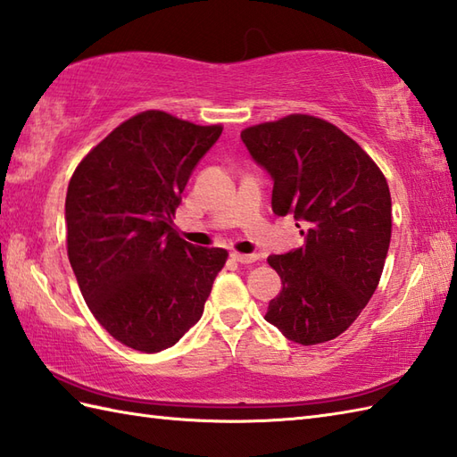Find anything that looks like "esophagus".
I'll return each instance as SVG.
<instances>
[{
	"label": "esophagus",
	"instance_id": "obj_1",
	"mask_svg": "<svg viewBox=\"0 0 457 457\" xmlns=\"http://www.w3.org/2000/svg\"><path fill=\"white\" fill-rule=\"evenodd\" d=\"M231 257H234V261H237V263H241V265H251V263H255V261L259 259V255H255V253H231Z\"/></svg>",
	"mask_w": 457,
	"mask_h": 457
}]
</instances>
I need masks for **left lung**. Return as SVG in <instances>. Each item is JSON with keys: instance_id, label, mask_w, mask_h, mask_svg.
Wrapping results in <instances>:
<instances>
[{"instance_id": "obj_1", "label": "left lung", "mask_w": 457, "mask_h": 457, "mask_svg": "<svg viewBox=\"0 0 457 457\" xmlns=\"http://www.w3.org/2000/svg\"><path fill=\"white\" fill-rule=\"evenodd\" d=\"M251 159L273 179V212L293 213L303 247L269 255L283 280L265 320L290 342L344 334L371 300L391 244L383 172L336 125L288 115L241 131Z\"/></svg>"}]
</instances>
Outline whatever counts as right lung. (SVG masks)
Wrapping results in <instances>:
<instances>
[{"mask_svg": "<svg viewBox=\"0 0 457 457\" xmlns=\"http://www.w3.org/2000/svg\"><path fill=\"white\" fill-rule=\"evenodd\" d=\"M220 135V125L143 112L96 145L68 184V259L82 296L108 334L137 352L177 344L226 265V249L188 244L172 221Z\"/></svg>", "mask_w": 457, "mask_h": 457, "instance_id": "right-lung-1", "label": "right lung"}]
</instances>
